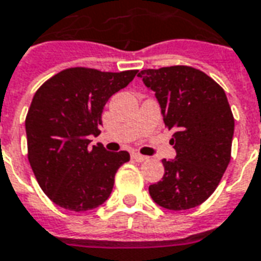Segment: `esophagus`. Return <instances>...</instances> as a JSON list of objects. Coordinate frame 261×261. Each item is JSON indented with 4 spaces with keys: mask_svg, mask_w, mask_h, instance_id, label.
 Masks as SVG:
<instances>
[{
    "mask_svg": "<svg viewBox=\"0 0 261 261\" xmlns=\"http://www.w3.org/2000/svg\"><path fill=\"white\" fill-rule=\"evenodd\" d=\"M131 158L136 160V162H138V163H141V162H146V160H148V156L141 155V153H137V152L131 153Z\"/></svg>",
    "mask_w": 261,
    "mask_h": 261,
    "instance_id": "1",
    "label": "esophagus"
}]
</instances>
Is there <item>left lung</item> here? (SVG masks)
Returning a JSON list of instances; mask_svg holds the SVG:
<instances>
[{"label": "left lung", "mask_w": 261, "mask_h": 261, "mask_svg": "<svg viewBox=\"0 0 261 261\" xmlns=\"http://www.w3.org/2000/svg\"><path fill=\"white\" fill-rule=\"evenodd\" d=\"M138 77L155 91L177 152L175 159L162 160L165 175L149 185L150 196L169 210L199 206L216 191L231 159L235 124L227 95L191 66L146 69Z\"/></svg>", "instance_id": "obj_1"}]
</instances>
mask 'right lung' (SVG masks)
<instances>
[{"label":"right lung","instance_id":"add662e5","mask_svg":"<svg viewBox=\"0 0 261 261\" xmlns=\"http://www.w3.org/2000/svg\"><path fill=\"white\" fill-rule=\"evenodd\" d=\"M137 70L120 73L70 67L44 83L26 116L28 158L38 185L58 206L87 212L105 202L115 174L130 160L125 150L90 148L108 99L128 86Z\"/></svg>","mask_w":261,"mask_h":261}]
</instances>
